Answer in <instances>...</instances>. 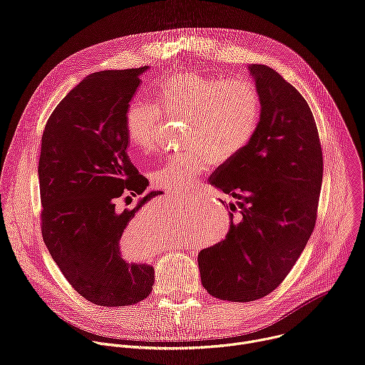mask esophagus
Returning <instances> with one entry per match:
<instances>
[{"label":"esophagus","mask_w":365,"mask_h":365,"mask_svg":"<svg viewBox=\"0 0 365 365\" xmlns=\"http://www.w3.org/2000/svg\"><path fill=\"white\" fill-rule=\"evenodd\" d=\"M172 195H173V193H172Z\"/></svg>","instance_id":"1"}]
</instances>
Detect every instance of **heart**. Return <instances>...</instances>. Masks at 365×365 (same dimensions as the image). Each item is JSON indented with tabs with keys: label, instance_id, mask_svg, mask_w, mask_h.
<instances>
[{
	"label": "heart",
	"instance_id": "obj_1",
	"mask_svg": "<svg viewBox=\"0 0 365 365\" xmlns=\"http://www.w3.org/2000/svg\"><path fill=\"white\" fill-rule=\"evenodd\" d=\"M151 101H131L124 113V134L131 150L150 153L158 143L162 115L185 117L183 144L151 175L155 187L183 193L210 172L224 166L248 147L262 118V101L245 78L221 79L199 71H179L151 88Z\"/></svg>",
	"mask_w": 365,
	"mask_h": 365
}]
</instances>
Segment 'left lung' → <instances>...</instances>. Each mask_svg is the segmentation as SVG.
I'll return each mask as SVG.
<instances>
[{
    "mask_svg": "<svg viewBox=\"0 0 365 365\" xmlns=\"http://www.w3.org/2000/svg\"><path fill=\"white\" fill-rule=\"evenodd\" d=\"M250 73L262 101L258 130L211 179L238 202L230 203L225 240L197 254L206 292L230 302L262 299L282 284L314 232L324 176L306 99L269 66L250 65Z\"/></svg>",
    "mask_w": 365,
    "mask_h": 365,
    "instance_id": "1",
    "label": "left lung"
}]
</instances>
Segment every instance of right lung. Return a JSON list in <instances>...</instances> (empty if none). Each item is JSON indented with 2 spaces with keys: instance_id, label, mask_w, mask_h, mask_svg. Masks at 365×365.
I'll list each match as a JSON object with an SVG mask.
<instances>
[{
  "instance_id": "obj_1",
  "label": "right lung",
  "mask_w": 365,
  "mask_h": 365,
  "mask_svg": "<svg viewBox=\"0 0 365 365\" xmlns=\"http://www.w3.org/2000/svg\"><path fill=\"white\" fill-rule=\"evenodd\" d=\"M147 66L86 76L48 117L38 159L41 235L69 284L98 306H130L145 299L154 269L131 264L120 242L150 192L133 210L117 202L141 195L148 182L131 163L124 113Z\"/></svg>"
}]
</instances>
